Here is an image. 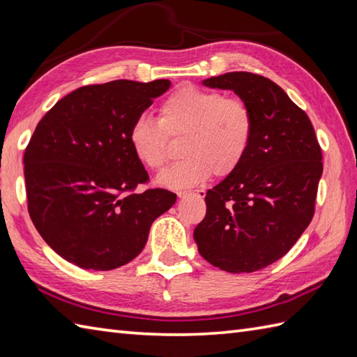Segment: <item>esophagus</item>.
I'll list each match as a JSON object with an SVG mask.
<instances>
[{
  "label": "esophagus",
  "mask_w": 357,
  "mask_h": 357,
  "mask_svg": "<svg viewBox=\"0 0 357 357\" xmlns=\"http://www.w3.org/2000/svg\"><path fill=\"white\" fill-rule=\"evenodd\" d=\"M192 195H196V196H199V198H204V196H206V190H201V188H198V190H193V192H179L178 193L179 198H185V196H192Z\"/></svg>",
  "instance_id": "34e87169"
}]
</instances>
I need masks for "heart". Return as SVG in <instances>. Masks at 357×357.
Returning a JSON list of instances; mask_svg holds the SVG:
<instances>
[{"instance_id":"b5f03b06","label":"heart","mask_w":357,"mask_h":357,"mask_svg":"<svg viewBox=\"0 0 357 357\" xmlns=\"http://www.w3.org/2000/svg\"><path fill=\"white\" fill-rule=\"evenodd\" d=\"M255 115L247 101L218 90L183 86L158 109V121L136 118L128 128L135 158L149 170L161 172L170 155L169 138H184L185 159L159 176L172 188L201 184L211 173L225 178L238 170L255 138Z\"/></svg>"}]
</instances>
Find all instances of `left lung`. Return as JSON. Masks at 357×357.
I'll list each match as a JSON object with an SVG mask.
<instances>
[{"label":"left lung","instance_id":"8db88e82","mask_svg":"<svg viewBox=\"0 0 357 357\" xmlns=\"http://www.w3.org/2000/svg\"><path fill=\"white\" fill-rule=\"evenodd\" d=\"M204 86L233 90L250 104L256 126L238 170L207 192L195 241L215 267L252 273L287 255L312 222L322 150L307 113L271 79L229 72Z\"/></svg>","mask_w":357,"mask_h":357}]
</instances>
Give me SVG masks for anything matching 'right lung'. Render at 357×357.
<instances>
[{"mask_svg":"<svg viewBox=\"0 0 357 357\" xmlns=\"http://www.w3.org/2000/svg\"><path fill=\"white\" fill-rule=\"evenodd\" d=\"M169 79H118L73 90L38 123L24 151L27 210L55 252L86 270H113L138 256L155 219L176 202L144 188L128 128Z\"/></svg>","mask_w":357,"mask_h":357,"instance_id":"1","label":"right lung"}]
</instances>
